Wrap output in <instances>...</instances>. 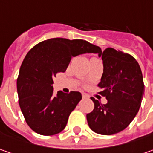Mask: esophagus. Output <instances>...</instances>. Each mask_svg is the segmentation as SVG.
<instances>
[{
    "label": "esophagus",
    "mask_w": 153,
    "mask_h": 153,
    "mask_svg": "<svg viewBox=\"0 0 153 153\" xmlns=\"http://www.w3.org/2000/svg\"><path fill=\"white\" fill-rule=\"evenodd\" d=\"M82 98H83V99H87V98H88V95L87 94H84V93H82Z\"/></svg>",
    "instance_id": "obj_1"
}]
</instances>
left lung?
I'll return each instance as SVG.
<instances>
[{
	"label": "left lung",
	"mask_w": 153,
	"mask_h": 153,
	"mask_svg": "<svg viewBox=\"0 0 153 153\" xmlns=\"http://www.w3.org/2000/svg\"><path fill=\"white\" fill-rule=\"evenodd\" d=\"M100 56L104 68L98 86L107 103L91 98L94 108L87 120L94 132L111 135L125 129L138 113L145 87L140 67L130 54L108 48Z\"/></svg>",
	"instance_id": "1"
}]
</instances>
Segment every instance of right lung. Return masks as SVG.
Returning <instances> with one entry per match:
<instances>
[{"instance_id": "obj_1", "label": "right lung", "mask_w": 153, "mask_h": 153, "mask_svg": "<svg viewBox=\"0 0 153 153\" xmlns=\"http://www.w3.org/2000/svg\"><path fill=\"white\" fill-rule=\"evenodd\" d=\"M101 53L100 47L87 41L65 38L41 42L28 52L19 70L17 90L21 111L33 131L53 135L65 128L82 94L59 91L54 95L53 78L58 72L66 71L72 57Z\"/></svg>"}]
</instances>
